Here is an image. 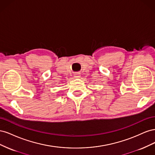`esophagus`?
<instances>
[{
    "mask_svg": "<svg viewBox=\"0 0 155 155\" xmlns=\"http://www.w3.org/2000/svg\"><path fill=\"white\" fill-rule=\"evenodd\" d=\"M79 76H80V75H79V74H78V73H76V74H74L75 78H79Z\"/></svg>",
    "mask_w": 155,
    "mask_h": 155,
    "instance_id": "esophagus-1",
    "label": "esophagus"
}]
</instances>
